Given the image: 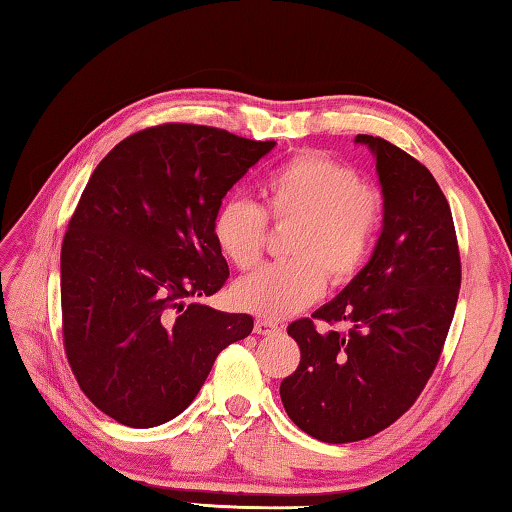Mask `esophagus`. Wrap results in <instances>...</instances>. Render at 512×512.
<instances>
[{
    "mask_svg": "<svg viewBox=\"0 0 512 512\" xmlns=\"http://www.w3.org/2000/svg\"><path fill=\"white\" fill-rule=\"evenodd\" d=\"M277 332H280V325L273 323V320H268V318H257L255 320V334L268 336V334H277Z\"/></svg>",
    "mask_w": 512,
    "mask_h": 512,
    "instance_id": "esophagus-1",
    "label": "esophagus"
}]
</instances>
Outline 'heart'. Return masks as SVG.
<instances>
[{
  "instance_id": "b5f03b06",
  "label": "heart",
  "mask_w": 512,
  "mask_h": 512,
  "mask_svg": "<svg viewBox=\"0 0 512 512\" xmlns=\"http://www.w3.org/2000/svg\"><path fill=\"white\" fill-rule=\"evenodd\" d=\"M262 198L264 210L230 196L212 216L214 244L239 271L262 259L268 219L296 223L289 237L293 259L268 264L235 284L241 309L266 318L291 316L320 298L327 275L343 284L366 264L381 221V196L348 164L323 153L296 155L264 178Z\"/></svg>"
}]
</instances>
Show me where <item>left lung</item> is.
Returning a JSON list of instances; mask_svg holds the SVG:
<instances>
[{
	"label": "left lung",
	"instance_id": "obj_1",
	"mask_svg": "<svg viewBox=\"0 0 512 512\" xmlns=\"http://www.w3.org/2000/svg\"><path fill=\"white\" fill-rule=\"evenodd\" d=\"M377 158L384 228L370 262L332 302L287 327L300 363L282 379L289 418L323 443H357L402 418L443 354L461 255L436 178L400 146L357 135ZM348 322L318 333L315 320Z\"/></svg>",
	"mask_w": 512,
	"mask_h": 512
}]
</instances>
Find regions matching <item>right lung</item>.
<instances>
[{"label": "right lung", "instance_id": "add662e5", "mask_svg": "<svg viewBox=\"0 0 512 512\" xmlns=\"http://www.w3.org/2000/svg\"><path fill=\"white\" fill-rule=\"evenodd\" d=\"M275 142L160 124L128 135L85 185L60 250L63 345L99 411L149 429L183 413L248 314L196 298L228 280L212 239L223 196Z\"/></svg>", "mask_w": 512, "mask_h": 512}]
</instances>
